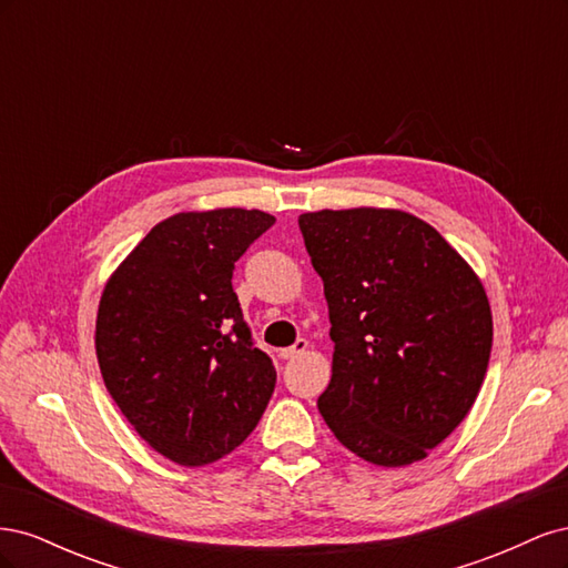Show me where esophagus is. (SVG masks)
<instances>
[{
  "instance_id": "obj_1",
  "label": "esophagus",
  "mask_w": 568,
  "mask_h": 568,
  "mask_svg": "<svg viewBox=\"0 0 568 568\" xmlns=\"http://www.w3.org/2000/svg\"><path fill=\"white\" fill-rule=\"evenodd\" d=\"M307 348H311V343H307L305 338H298L296 343H294V346H291V348H284L280 355L284 357V359H296L298 355H303Z\"/></svg>"
}]
</instances>
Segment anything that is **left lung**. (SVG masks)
I'll return each instance as SVG.
<instances>
[{
  "label": "left lung",
  "instance_id": "8db88e82",
  "mask_svg": "<svg viewBox=\"0 0 568 568\" xmlns=\"http://www.w3.org/2000/svg\"><path fill=\"white\" fill-rule=\"evenodd\" d=\"M298 225L329 305L332 382L317 400L326 426L379 467L424 459L469 415L486 379L484 284L405 211H317Z\"/></svg>",
  "mask_w": 568,
  "mask_h": 568
}]
</instances>
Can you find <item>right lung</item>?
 Instances as JSON below:
<instances>
[{
    "instance_id": "obj_1",
    "label": "right lung",
    "mask_w": 568,
    "mask_h": 568,
    "mask_svg": "<svg viewBox=\"0 0 568 568\" xmlns=\"http://www.w3.org/2000/svg\"><path fill=\"white\" fill-rule=\"evenodd\" d=\"M263 211L215 209L159 222L109 277L94 346L111 398L153 450L203 467L261 422L277 372L253 346L232 270L272 227Z\"/></svg>"
}]
</instances>
